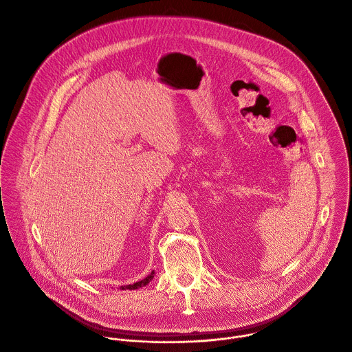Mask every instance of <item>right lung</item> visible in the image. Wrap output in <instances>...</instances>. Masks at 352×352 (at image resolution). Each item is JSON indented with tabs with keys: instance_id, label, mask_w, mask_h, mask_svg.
<instances>
[{
	"instance_id": "obj_1",
	"label": "right lung",
	"mask_w": 352,
	"mask_h": 352,
	"mask_svg": "<svg viewBox=\"0 0 352 352\" xmlns=\"http://www.w3.org/2000/svg\"><path fill=\"white\" fill-rule=\"evenodd\" d=\"M153 277H154V270L147 276V277H144L143 280H140V281H136V283H133V284H129V285H122V287H120L121 289H138V288H142V287H144V285H147L151 280H153Z\"/></svg>"
}]
</instances>
